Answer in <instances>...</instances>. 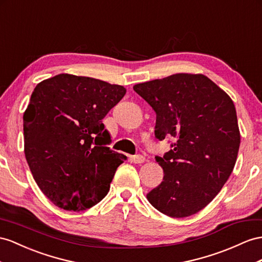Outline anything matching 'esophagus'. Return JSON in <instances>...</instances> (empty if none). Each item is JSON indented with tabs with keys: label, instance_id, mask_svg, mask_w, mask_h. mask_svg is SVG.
Wrapping results in <instances>:
<instances>
[{
	"label": "esophagus",
	"instance_id": "obj_1",
	"mask_svg": "<svg viewBox=\"0 0 262 262\" xmlns=\"http://www.w3.org/2000/svg\"><path fill=\"white\" fill-rule=\"evenodd\" d=\"M129 160L132 163L135 164H142L145 162V157L143 155H135V156H129Z\"/></svg>",
	"mask_w": 262,
	"mask_h": 262
}]
</instances>
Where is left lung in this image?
<instances>
[{
  "label": "left lung",
  "mask_w": 262,
  "mask_h": 262,
  "mask_svg": "<svg viewBox=\"0 0 262 262\" xmlns=\"http://www.w3.org/2000/svg\"><path fill=\"white\" fill-rule=\"evenodd\" d=\"M134 91L156 113V138L175 140L155 157L164 179L147 199L172 218L197 213L218 195L236 164L240 133L233 102L203 74H173Z\"/></svg>",
  "instance_id": "left-lung-1"
}]
</instances>
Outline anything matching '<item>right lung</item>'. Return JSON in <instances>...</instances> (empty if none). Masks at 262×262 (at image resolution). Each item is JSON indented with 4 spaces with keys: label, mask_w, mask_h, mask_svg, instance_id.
Returning <instances> with one entry per match:
<instances>
[{
    "label": "right lung",
    "mask_w": 262,
    "mask_h": 262,
    "mask_svg": "<svg viewBox=\"0 0 262 262\" xmlns=\"http://www.w3.org/2000/svg\"><path fill=\"white\" fill-rule=\"evenodd\" d=\"M125 94L124 86L71 74L33 91L23 115L24 152L39 189L55 206L83 211L110 191L126 156L107 147L103 118Z\"/></svg>",
    "instance_id": "1"
}]
</instances>
